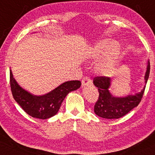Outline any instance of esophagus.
<instances>
[{
  "mask_svg": "<svg viewBox=\"0 0 155 155\" xmlns=\"http://www.w3.org/2000/svg\"><path fill=\"white\" fill-rule=\"evenodd\" d=\"M92 84V81H91L90 77L88 76H86L82 79V81H81V84H82V87H85V86H88L89 84Z\"/></svg>",
  "mask_w": 155,
  "mask_h": 155,
  "instance_id": "esophagus-1",
  "label": "esophagus"
}]
</instances>
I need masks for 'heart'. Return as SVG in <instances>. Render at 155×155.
<instances>
[{
  "instance_id": "heart-1",
  "label": "heart",
  "mask_w": 155,
  "mask_h": 155,
  "mask_svg": "<svg viewBox=\"0 0 155 155\" xmlns=\"http://www.w3.org/2000/svg\"><path fill=\"white\" fill-rule=\"evenodd\" d=\"M105 54V58L100 64V69L103 74H110L114 70L120 54L119 44L115 41L102 40L98 42L91 52V55L94 58H100Z\"/></svg>"
}]
</instances>
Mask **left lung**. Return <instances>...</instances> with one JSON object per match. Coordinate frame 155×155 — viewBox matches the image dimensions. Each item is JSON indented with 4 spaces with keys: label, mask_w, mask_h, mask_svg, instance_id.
<instances>
[{
    "label": "left lung",
    "mask_w": 155,
    "mask_h": 155,
    "mask_svg": "<svg viewBox=\"0 0 155 155\" xmlns=\"http://www.w3.org/2000/svg\"><path fill=\"white\" fill-rule=\"evenodd\" d=\"M150 71V63L148 61L147 70L145 74V81L148 80ZM93 83L97 87L99 97L94 107L95 114L106 119H118L129 113L133 108L140 103L145 88L135 95H128L126 97H114L110 93L108 88L110 85V79L107 76H96Z\"/></svg>",
    "instance_id": "obj_1"
}]
</instances>
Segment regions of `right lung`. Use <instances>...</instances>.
I'll return each mask as SVG.
<instances>
[{"mask_svg": "<svg viewBox=\"0 0 155 155\" xmlns=\"http://www.w3.org/2000/svg\"><path fill=\"white\" fill-rule=\"evenodd\" d=\"M10 85L14 100L28 115L33 118L48 119L56 115L67 94L79 89L81 81H66L47 94L35 96L19 87L10 71Z\"/></svg>", "mask_w": 155, "mask_h": 155, "instance_id": "right-lung-1", "label": "right lung"}]
</instances>
